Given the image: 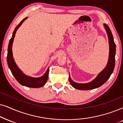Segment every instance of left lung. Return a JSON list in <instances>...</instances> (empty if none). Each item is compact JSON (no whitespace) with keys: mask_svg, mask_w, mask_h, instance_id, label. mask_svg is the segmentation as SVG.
<instances>
[{"mask_svg":"<svg viewBox=\"0 0 123 123\" xmlns=\"http://www.w3.org/2000/svg\"><path fill=\"white\" fill-rule=\"evenodd\" d=\"M104 27L107 32L109 44V55L107 65L104 70L101 71L96 78L91 82L87 83H78L74 81L71 79L69 74V81L70 84L75 89L79 90H91L98 88L102 86L109 79L112 74L115 68L116 45L114 41V38L110 29L107 25L104 24Z\"/></svg>","mask_w":123,"mask_h":123,"instance_id":"1","label":"left lung"}]
</instances>
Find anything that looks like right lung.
Segmentation results:
<instances>
[{"label": "right lung", "instance_id": "1", "mask_svg": "<svg viewBox=\"0 0 123 123\" xmlns=\"http://www.w3.org/2000/svg\"><path fill=\"white\" fill-rule=\"evenodd\" d=\"M27 18V17L23 19L21 22L19 23L18 25L14 29L13 32L12 37H11L9 42V44H8V53H7V63L8 67H9V69L11 70V73L13 75L14 78L18 82L19 84L22 85V86H27V87L30 88H40L42 87L43 86H44L45 83H46L47 80L48 78V74H49V68H47L46 72H45L44 74L41 77L39 78H33V77H31L27 76L23 72L18 68V67L17 66L16 63L14 61L13 56L12 53V45L13 40L15 37V35L16 31L18 30V29L20 27L22 23Z\"/></svg>", "mask_w": 123, "mask_h": 123}]
</instances>
